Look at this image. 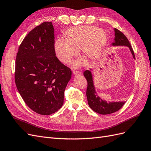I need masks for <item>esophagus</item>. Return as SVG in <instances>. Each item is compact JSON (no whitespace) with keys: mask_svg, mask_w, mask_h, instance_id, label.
I'll list each match as a JSON object with an SVG mask.
<instances>
[{"mask_svg":"<svg viewBox=\"0 0 151 151\" xmlns=\"http://www.w3.org/2000/svg\"><path fill=\"white\" fill-rule=\"evenodd\" d=\"M82 74V73L78 71H73V75H80Z\"/></svg>","mask_w":151,"mask_h":151,"instance_id":"esophagus-1","label":"esophagus"}]
</instances>
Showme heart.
<instances>
[{"label": "heart", "instance_id": "obj_1", "mask_svg": "<svg viewBox=\"0 0 151 151\" xmlns=\"http://www.w3.org/2000/svg\"><path fill=\"white\" fill-rule=\"evenodd\" d=\"M64 40L57 39L54 50L59 60L65 64L72 63L80 50L81 54L90 61L97 60L101 55L107 40L106 33L94 26H76L65 30ZM82 60L74 63V68H80Z\"/></svg>", "mask_w": 151, "mask_h": 151}]
</instances>
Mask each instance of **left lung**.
Returning a JSON list of instances; mask_svg holds the SVG:
<instances>
[{
	"label": "left lung",
	"mask_w": 151,
	"mask_h": 151,
	"mask_svg": "<svg viewBox=\"0 0 151 151\" xmlns=\"http://www.w3.org/2000/svg\"><path fill=\"white\" fill-rule=\"evenodd\" d=\"M115 38L114 42L112 46H127L130 50L131 54L135 59L134 53L133 50L131 47L129 41L127 38L122 32L117 29H114ZM91 70H86L83 73V75L86 77L87 81V98L88 104L91 109L94 110L95 112L102 115L110 114L118 111L124 105L125 101H118V102H109L107 103L105 100L100 98L96 93L95 87L94 86L93 78Z\"/></svg>",
	"instance_id": "1"
}]
</instances>
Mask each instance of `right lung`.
Returning a JSON list of instances; mask_svg holds the SVG:
<instances>
[{
	"instance_id": "right-lung-1",
	"label": "right lung",
	"mask_w": 151,
	"mask_h": 151,
	"mask_svg": "<svg viewBox=\"0 0 151 151\" xmlns=\"http://www.w3.org/2000/svg\"><path fill=\"white\" fill-rule=\"evenodd\" d=\"M54 28L45 22L25 36L19 46L15 63L17 89L30 109L48 115L64 103L65 88L71 79V69L55 56Z\"/></svg>"
}]
</instances>
